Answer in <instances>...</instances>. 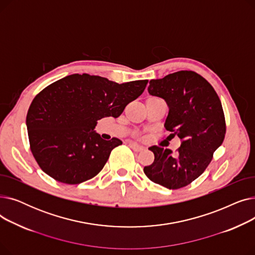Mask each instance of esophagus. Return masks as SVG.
Returning a JSON list of instances; mask_svg holds the SVG:
<instances>
[{
    "mask_svg": "<svg viewBox=\"0 0 255 255\" xmlns=\"http://www.w3.org/2000/svg\"><path fill=\"white\" fill-rule=\"evenodd\" d=\"M129 146H130V148H131L133 151H135V152H140V151H142V150L144 149L142 145L137 144V143H135V142H129Z\"/></svg>",
    "mask_w": 255,
    "mask_h": 255,
    "instance_id": "obj_1",
    "label": "esophagus"
}]
</instances>
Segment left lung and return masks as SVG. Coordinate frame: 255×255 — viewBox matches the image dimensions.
<instances>
[{
  "instance_id": "8db88e82",
  "label": "left lung",
  "mask_w": 255,
  "mask_h": 255,
  "mask_svg": "<svg viewBox=\"0 0 255 255\" xmlns=\"http://www.w3.org/2000/svg\"><path fill=\"white\" fill-rule=\"evenodd\" d=\"M150 95L162 98L168 106L164 127L178 135L181 146L169 149L150 146L155 159L144 166L145 176L167 189H179L197 179L210 164L213 153L225 136V119L215 90L199 74L179 71L151 79Z\"/></svg>"
}]
</instances>
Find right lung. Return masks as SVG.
<instances>
[{"instance_id":"add662e5","label":"right lung","mask_w":255,"mask_h":255,"mask_svg":"<svg viewBox=\"0 0 255 255\" xmlns=\"http://www.w3.org/2000/svg\"><path fill=\"white\" fill-rule=\"evenodd\" d=\"M148 79L118 84L105 77L71 74L40 92L26 115L31 151L41 169L65 184L98 175L119 138L103 139L97 121L118 118L140 96Z\"/></svg>"}]
</instances>
